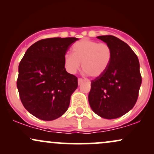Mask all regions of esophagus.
<instances>
[{
	"label": "esophagus",
	"instance_id": "obj_1",
	"mask_svg": "<svg viewBox=\"0 0 154 154\" xmlns=\"http://www.w3.org/2000/svg\"><path fill=\"white\" fill-rule=\"evenodd\" d=\"M84 79H82V78H79L78 79V84L79 85H80V84H82V83L83 82H84Z\"/></svg>",
	"mask_w": 154,
	"mask_h": 154
}]
</instances>
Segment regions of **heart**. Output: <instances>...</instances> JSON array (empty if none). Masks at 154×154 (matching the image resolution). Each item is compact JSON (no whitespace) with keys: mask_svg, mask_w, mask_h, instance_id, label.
<instances>
[{"mask_svg":"<svg viewBox=\"0 0 154 154\" xmlns=\"http://www.w3.org/2000/svg\"><path fill=\"white\" fill-rule=\"evenodd\" d=\"M72 54L63 56V64L66 71L75 74L80 67L85 75L97 77L107 70L113 57L111 47L106 43L82 39L72 47Z\"/></svg>","mask_w":154,"mask_h":154,"instance_id":"1","label":"heart"}]
</instances>
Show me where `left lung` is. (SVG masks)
I'll use <instances>...</instances> for the list:
<instances>
[{
    "label": "left lung",
    "mask_w": 154,
    "mask_h": 154,
    "mask_svg": "<svg viewBox=\"0 0 154 154\" xmlns=\"http://www.w3.org/2000/svg\"><path fill=\"white\" fill-rule=\"evenodd\" d=\"M111 47L113 57L107 70L91 81L88 100L92 110L105 119H116L134 107L142 83L137 55L113 35L97 37Z\"/></svg>",
    "instance_id": "1"
}]
</instances>
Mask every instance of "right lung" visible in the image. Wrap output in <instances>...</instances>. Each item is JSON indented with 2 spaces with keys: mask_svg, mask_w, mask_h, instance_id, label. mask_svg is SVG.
Masks as SVG:
<instances>
[{
  "mask_svg": "<svg viewBox=\"0 0 154 154\" xmlns=\"http://www.w3.org/2000/svg\"><path fill=\"white\" fill-rule=\"evenodd\" d=\"M76 38L40 40L26 51L19 65L17 81L24 107L35 116L51 121L62 116L78 86L77 77L68 73L63 56Z\"/></svg>",
  "mask_w": 154,
  "mask_h": 154,
  "instance_id": "right-lung-1",
  "label": "right lung"
}]
</instances>
